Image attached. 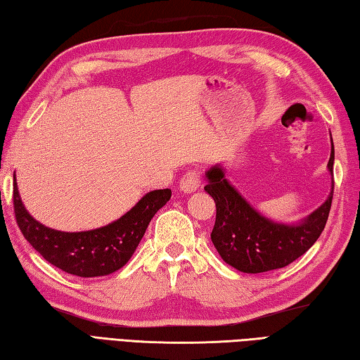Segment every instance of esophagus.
Wrapping results in <instances>:
<instances>
[{
	"label": "esophagus",
	"mask_w": 360,
	"mask_h": 360,
	"mask_svg": "<svg viewBox=\"0 0 360 360\" xmlns=\"http://www.w3.org/2000/svg\"><path fill=\"white\" fill-rule=\"evenodd\" d=\"M199 186H200V172L199 171L186 172L179 181V188L185 194L194 193V191H197V188Z\"/></svg>",
	"instance_id": "esophagus-1"
}]
</instances>
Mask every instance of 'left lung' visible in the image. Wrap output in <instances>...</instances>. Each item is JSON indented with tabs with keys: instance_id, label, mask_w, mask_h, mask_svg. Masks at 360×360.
I'll return each instance as SVG.
<instances>
[{
	"instance_id": "left-lung-1",
	"label": "left lung",
	"mask_w": 360,
	"mask_h": 360,
	"mask_svg": "<svg viewBox=\"0 0 360 360\" xmlns=\"http://www.w3.org/2000/svg\"><path fill=\"white\" fill-rule=\"evenodd\" d=\"M334 169V143L328 171ZM205 191L216 202V224L211 240L222 259L244 274H261L289 266L315 244L331 210L334 180L329 197L302 222L278 224L259 214L225 179L221 165L207 171Z\"/></svg>"
}]
</instances>
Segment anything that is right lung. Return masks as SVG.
Here are the masks:
<instances>
[{"label": "right lung", "instance_id": "1", "mask_svg": "<svg viewBox=\"0 0 360 360\" xmlns=\"http://www.w3.org/2000/svg\"><path fill=\"white\" fill-rule=\"evenodd\" d=\"M171 189L150 191L118 221L90 231L67 233L48 229L29 214L13 180V211L26 240L63 272L104 276L126 266L155 212L171 199Z\"/></svg>", "mask_w": 360, "mask_h": 360}]
</instances>
